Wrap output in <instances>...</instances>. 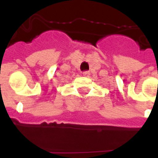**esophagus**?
Here are the masks:
<instances>
[{"label": "esophagus", "mask_w": 158, "mask_h": 158, "mask_svg": "<svg viewBox=\"0 0 158 158\" xmlns=\"http://www.w3.org/2000/svg\"><path fill=\"white\" fill-rule=\"evenodd\" d=\"M89 74H90V73H89V71H85V72H83V75L85 76V77H89Z\"/></svg>", "instance_id": "34e87169"}]
</instances>
